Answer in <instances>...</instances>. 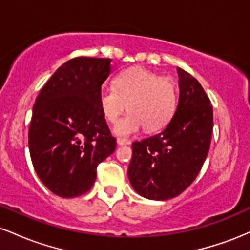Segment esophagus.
I'll use <instances>...</instances> for the list:
<instances>
[{"label": "esophagus", "instance_id": "1", "mask_svg": "<svg viewBox=\"0 0 250 250\" xmlns=\"http://www.w3.org/2000/svg\"><path fill=\"white\" fill-rule=\"evenodd\" d=\"M117 145L119 146H127V145H130V141L127 139H122V137H119L117 139Z\"/></svg>", "mask_w": 250, "mask_h": 250}]
</instances>
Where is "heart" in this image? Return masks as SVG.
<instances>
[{
  "label": "heart",
  "mask_w": 250,
  "mask_h": 250,
  "mask_svg": "<svg viewBox=\"0 0 250 250\" xmlns=\"http://www.w3.org/2000/svg\"><path fill=\"white\" fill-rule=\"evenodd\" d=\"M176 101L175 83L143 67L120 73L114 87H103L99 94L103 116L111 125H115L128 108V115L115 127V133L121 136L142 128L148 133L161 130L173 117Z\"/></svg>",
  "instance_id": "heart-1"
}]
</instances>
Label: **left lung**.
<instances>
[{
    "instance_id": "left-lung-1",
    "label": "left lung",
    "mask_w": 250,
    "mask_h": 250,
    "mask_svg": "<svg viewBox=\"0 0 250 250\" xmlns=\"http://www.w3.org/2000/svg\"><path fill=\"white\" fill-rule=\"evenodd\" d=\"M180 97L161 133L134 142L128 168L131 186L141 196L166 201L187 189L199 175L210 146L213 107L202 85L182 68Z\"/></svg>"
}]
</instances>
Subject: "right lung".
Returning a JSON list of instances; mask_svg holds the SVG:
<instances>
[{"instance_id":"obj_1","label":"right lung","mask_w":250,"mask_h":250,"mask_svg":"<svg viewBox=\"0 0 250 250\" xmlns=\"http://www.w3.org/2000/svg\"><path fill=\"white\" fill-rule=\"evenodd\" d=\"M111 59L75 57L63 63L36 97L28 134L37 176L61 197L85 194L97 166L115 151L99 103Z\"/></svg>"}]
</instances>
